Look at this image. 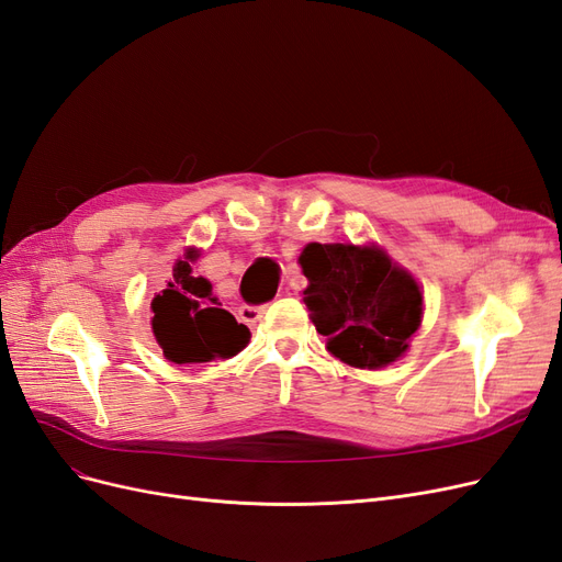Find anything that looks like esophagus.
<instances>
[{
    "instance_id": "obj_1",
    "label": "esophagus",
    "mask_w": 562,
    "mask_h": 562,
    "mask_svg": "<svg viewBox=\"0 0 562 562\" xmlns=\"http://www.w3.org/2000/svg\"><path fill=\"white\" fill-rule=\"evenodd\" d=\"M262 314H265V307H255V304H241L239 307V318L248 323V326H255V323L262 318Z\"/></svg>"
}]
</instances>
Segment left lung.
Listing matches in <instances>:
<instances>
[{
    "mask_svg": "<svg viewBox=\"0 0 562 562\" xmlns=\"http://www.w3.org/2000/svg\"><path fill=\"white\" fill-rule=\"evenodd\" d=\"M310 288L304 304L328 351L353 368H384L419 328L422 293L415 279L378 248L310 244L300 255Z\"/></svg>",
    "mask_w": 562,
    "mask_h": 562,
    "instance_id": "left-lung-1",
    "label": "left lung"
}]
</instances>
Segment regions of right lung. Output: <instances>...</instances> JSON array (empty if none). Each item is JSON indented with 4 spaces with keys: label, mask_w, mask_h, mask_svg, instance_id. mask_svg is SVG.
Here are the masks:
<instances>
[{
    "label": "right lung",
    "mask_w": 562,
    "mask_h": 562,
    "mask_svg": "<svg viewBox=\"0 0 562 562\" xmlns=\"http://www.w3.org/2000/svg\"><path fill=\"white\" fill-rule=\"evenodd\" d=\"M196 250L187 252L173 267V283L151 300V330L173 363H211L229 359L248 345V328L244 323L220 310L211 295V283L194 274L192 262Z\"/></svg>",
    "instance_id": "obj_1"
}]
</instances>
